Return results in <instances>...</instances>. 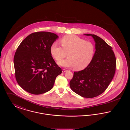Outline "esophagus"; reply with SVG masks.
<instances>
[{
  "label": "esophagus",
  "mask_w": 130,
  "mask_h": 130,
  "mask_svg": "<svg viewBox=\"0 0 130 130\" xmlns=\"http://www.w3.org/2000/svg\"><path fill=\"white\" fill-rule=\"evenodd\" d=\"M67 71V70H65V69H63L62 71V73H65V72H66Z\"/></svg>",
  "instance_id": "obj_1"
}]
</instances>
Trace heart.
Returning <instances> with one entry per match:
<instances>
[{"label": "heart", "mask_w": 130, "mask_h": 130, "mask_svg": "<svg viewBox=\"0 0 130 130\" xmlns=\"http://www.w3.org/2000/svg\"><path fill=\"white\" fill-rule=\"evenodd\" d=\"M62 47L55 42L52 44L51 53L56 61H60L66 57L68 58L58 62V64L64 67H74L75 70L80 71L90 64L94 53L93 43L86 41L76 36L70 35L63 37L60 40Z\"/></svg>", "instance_id": "b5f03b06"}]
</instances>
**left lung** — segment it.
Segmentation results:
<instances>
[{
	"label": "left lung",
	"mask_w": 130,
	"mask_h": 130,
	"mask_svg": "<svg viewBox=\"0 0 130 130\" xmlns=\"http://www.w3.org/2000/svg\"><path fill=\"white\" fill-rule=\"evenodd\" d=\"M95 51L93 59L84 70L74 72L70 86L82 97L93 98L103 93L115 74L116 58L112 48L99 37L92 34Z\"/></svg>",
	"instance_id": "8db88e82"
}]
</instances>
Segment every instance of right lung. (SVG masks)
Returning <instances> with one entry per match:
<instances>
[{
  "label": "right lung",
  "instance_id": "obj_1",
  "mask_svg": "<svg viewBox=\"0 0 130 130\" xmlns=\"http://www.w3.org/2000/svg\"><path fill=\"white\" fill-rule=\"evenodd\" d=\"M58 36L48 31L29 35L21 42L13 58L16 80L26 92L40 94L51 90L62 73L50 51Z\"/></svg>",
  "mask_w": 130,
  "mask_h": 130
}]
</instances>
